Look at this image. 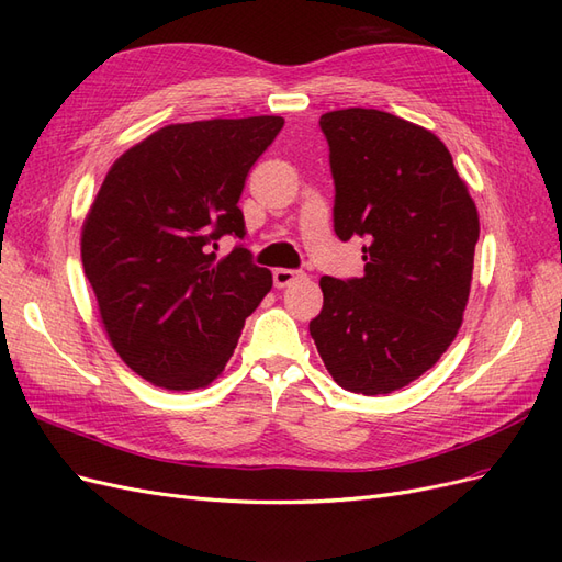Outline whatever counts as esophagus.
Listing matches in <instances>:
<instances>
[{
	"label": "esophagus",
	"instance_id": "1",
	"mask_svg": "<svg viewBox=\"0 0 562 562\" xmlns=\"http://www.w3.org/2000/svg\"><path fill=\"white\" fill-rule=\"evenodd\" d=\"M295 279H302V274H300V271H295V269H274V285L277 288L291 285Z\"/></svg>",
	"mask_w": 562,
	"mask_h": 562
}]
</instances>
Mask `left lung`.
I'll return each instance as SVG.
<instances>
[{
    "label": "left lung",
    "mask_w": 562,
    "mask_h": 562,
    "mask_svg": "<svg viewBox=\"0 0 562 562\" xmlns=\"http://www.w3.org/2000/svg\"><path fill=\"white\" fill-rule=\"evenodd\" d=\"M335 180V234L366 239L361 279L323 277L310 333L333 380L391 394L452 345L471 291L479 211L440 138L382 110L321 116Z\"/></svg>",
    "instance_id": "left-lung-1"
}]
</instances>
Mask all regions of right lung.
I'll return each instance as SVG.
<instances>
[{
  "instance_id": "obj_1",
  "label": "right lung",
  "mask_w": 562,
  "mask_h": 562,
  "mask_svg": "<svg viewBox=\"0 0 562 562\" xmlns=\"http://www.w3.org/2000/svg\"><path fill=\"white\" fill-rule=\"evenodd\" d=\"M283 116L168 124L128 147L108 171L81 225V265L100 323L122 361L168 391L223 375L244 321L271 288L246 248L236 206L246 176Z\"/></svg>"
}]
</instances>
